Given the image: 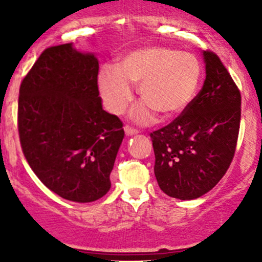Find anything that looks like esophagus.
Masks as SVG:
<instances>
[{
  "label": "esophagus",
  "instance_id": "34e87169",
  "mask_svg": "<svg viewBox=\"0 0 262 262\" xmlns=\"http://www.w3.org/2000/svg\"><path fill=\"white\" fill-rule=\"evenodd\" d=\"M124 132H125V134L126 136H134V134H137L138 133V130H137V129H134V128H130V126H128V125H125L124 126Z\"/></svg>",
  "mask_w": 262,
  "mask_h": 262
}]
</instances>
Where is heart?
I'll return each instance as SVG.
<instances>
[{
    "mask_svg": "<svg viewBox=\"0 0 262 262\" xmlns=\"http://www.w3.org/2000/svg\"><path fill=\"white\" fill-rule=\"evenodd\" d=\"M202 64L194 54L165 47L134 49L119 58L116 68H102L97 77L106 109L121 114L133 99L129 84L138 86L144 104L134 110V119L147 123L153 112L161 118L181 115L195 99L202 80Z\"/></svg>",
    "mask_w": 262,
    "mask_h": 262,
    "instance_id": "obj_1",
    "label": "heart"
}]
</instances>
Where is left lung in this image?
Returning a JSON list of instances; mask_svg holds the SVG:
<instances>
[{"label": "left lung", "mask_w": 262, "mask_h": 262, "mask_svg": "<svg viewBox=\"0 0 262 262\" xmlns=\"http://www.w3.org/2000/svg\"><path fill=\"white\" fill-rule=\"evenodd\" d=\"M203 57V89L172 123L150 133L158 186L180 200L200 198L218 184L238 138L239 90L218 55L205 50Z\"/></svg>", "instance_id": "left-lung-1"}]
</instances>
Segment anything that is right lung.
Masks as SVG:
<instances>
[{"label": "right lung", "instance_id": "1", "mask_svg": "<svg viewBox=\"0 0 262 262\" xmlns=\"http://www.w3.org/2000/svg\"><path fill=\"white\" fill-rule=\"evenodd\" d=\"M99 60L72 43L40 54L20 86L18 136L39 180L63 199L91 203L110 190L123 123L102 109Z\"/></svg>", "mask_w": 262, "mask_h": 262}]
</instances>
